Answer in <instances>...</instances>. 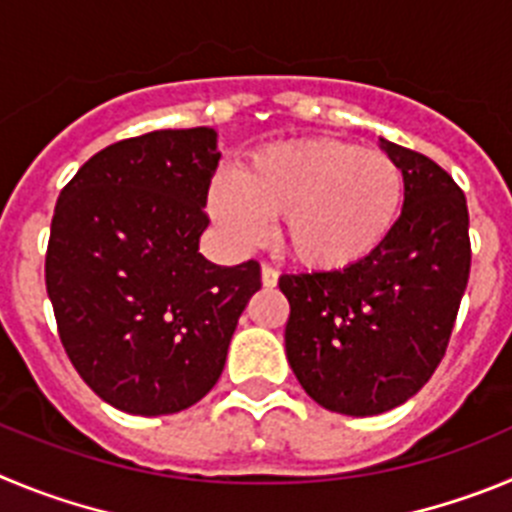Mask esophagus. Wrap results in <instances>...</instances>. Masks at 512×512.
Listing matches in <instances>:
<instances>
[{"label":"esophagus","instance_id":"esophagus-1","mask_svg":"<svg viewBox=\"0 0 512 512\" xmlns=\"http://www.w3.org/2000/svg\"><path fill=\"white\" fill-rule=\"evenodd\" d=\"M278 270H275V267H267V265H262V285H265V288H275V285H278Z\"/></svg>","mask_w":512,"mask_h":512}]
</instances>
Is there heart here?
<instances>
[{
	"instance_id": "b5f03b06",
	"label": "heart",
	"mask_w": 512,
	"mask_h": 512,
	"mask_svg": "<svg viewBox=\"0 0 512 512\" xmlns=\"http://www.w3.org/2000/svg\"><path fill=\"white\" fill-rule=\"evenodd\" d=\"M405 199L393 155L334 137L280 142L252 153L237 176H216L209 214L234 245H260L270 219L311 270H347L375 255L393 234Z\"/></svg>"
}]
</instances>
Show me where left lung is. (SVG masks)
Here are the masks:
<instances>
[{
	"label": "left lung",
	"instance_id": "8db88e82",
	"mask_svg": "<svg viewBox=\"0 0 512 512\" xmlns=\"http://www.w3.org/2000/svg\"><path fill=\"white\" fill-rule=\"evenodd\" d=\"M403 168L405 199L388 242L347 270L278 280L290 303L285 354L326 411L377 416L431 380L469 280L462 188L426 155L382 140Z\"/></svg>",
	"mask_w": 512,
	"mask_h": 512
}]
</instances>
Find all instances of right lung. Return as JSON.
Here are the masks:
<instances>
[{
	"instance_id": "obj_1",
	"label": "right lung",
	"mask_w": 512,
	"mask_h": 512,
	"mask_svg": "<svg viewBox=\"0 0 512 512\" xmlns=\"http://www.w3.org/2000/svg\"><path fill=\"white\" fill-rule=\"evenodd\" d=\"M219 165L211 127L104 147L63 186L45 252L58 336L109 405L165 416L216 385L260 265L199 252Z\"/></svg>"
}]
</instances>
